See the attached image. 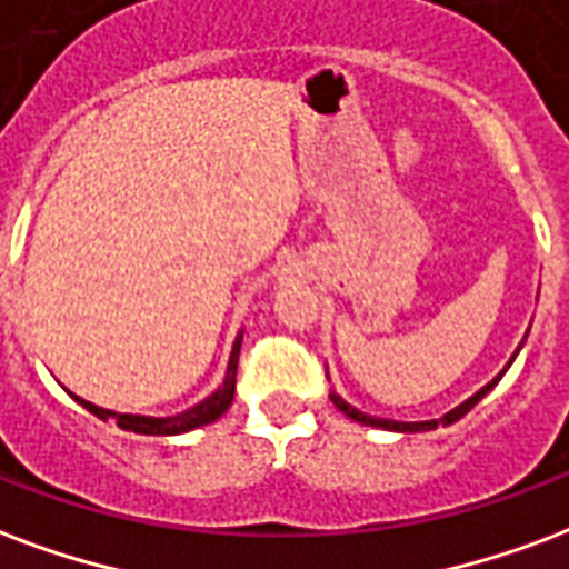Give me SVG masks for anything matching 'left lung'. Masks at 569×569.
<instances>
[{"label": "left lung", "mask_w": 569, "mask_h": 569, "mask_svg": "<svg viewBox=\"0 0 569 569\" xmlns=\"http://www.w3.org/2000/svg\"><path fill=\"white\" fill-rule=\"evenodd\" d=\"M528 331H531V328H528ZM525 338H528V335H525ZM521 347H525V340H521L519 347H516V352H512V359L507 361V368L500 370V373H498V377H495V380H488L486 386H482V389L473 391V395H470L467 401H461V403H458V407H452V410H449V413L440 416V419H425V422H395V419H380V416L361 413V410H356L352 403L343 401V398H340V395H338V391H335V389H331V395H328V398H331V403L338 407L340 413L347 416V419H352V422H359V425H370V428H382V431H398V435H419V431H435V428H440V425H443V428H446V425L458 422L461 416L470 413V410H473V407H477V403L482 401V398H486L488 391H491V389H495V386H498L500 377H503V373H507V370H509V365L516 361V356H519V349H521Z\"/></svg>", "instance_id": "obj_1"}]
</instances>
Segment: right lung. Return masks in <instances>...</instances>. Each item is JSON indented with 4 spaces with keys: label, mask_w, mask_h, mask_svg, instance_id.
<instances>
[{
    "label": "right lung",
    "mask_w": 569,
    "mask_h": 569,
    "mask_svg": "<svg viewBox=\"0 0 569 569\" xmlns=\"http://www.w3.org/2000/svg\"><path fill=\"white\" fill-rule=\"evenodd\" d=\"M241 340H243V331H238V338L231 343V352H229V365H226V377L217 389L210 391L208 398L199 403H192L187 407L183 413H174V416H141V413H117V410H104L99 403H90L78 398V395H71L74 401L87 407L92 416H99L102 422L113 419V422L120 425L123 431H132V435H147V437H178V435H187V431H196L201 425H210L217 422L226 410L231 407L234 401V380H238V352H241Z\"/></svg>",
    "instance_id": "obj_1"
}]
</instances>
